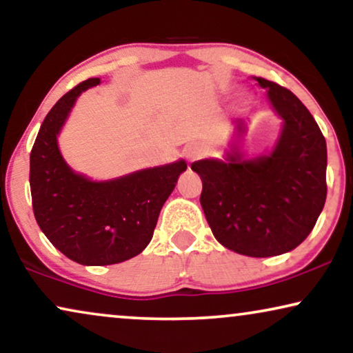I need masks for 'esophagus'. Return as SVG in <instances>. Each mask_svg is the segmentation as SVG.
<instances>
[{
    "mask_svg": "<svg viewBox=\"0 0 353 353\" xmlns=\"http://www.w3.org/2000/svg\"><path fill=\"white\" fill-rule=\"evenodd\" d=\"M205 154V148L202 146L201 143H190L185 149V156L190 161H196V159H201Z\"/></svg>",
    "mask_w": 353,
    "mask_h": 353,
    "instance_id": "34e87169",
    "label": "esophagus"
}]
</instances>
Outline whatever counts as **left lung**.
I'll list each match as a JSON object with an SVG mask.
<instances>
[{
  "instance_id": "1",
  "label": "left lung",
  "mask_w": 353,
  "mask_h": 353,
  "mask_svg": "<svg viewBox=\"0 0 353 353\" xmlns=\"http://www.w3.org/2000/svg\"><path fill=\"white\" fill-rule=\"evenodd\" d=\"M273 108L284 120L270 156L228 162L205 159L191 165L202 180L201 205L212 233L226 249L273 257L296 249L310 234L326 201V141L292 91L262 77ZM244 132V123H236Z\"/></svg>"
}]
</instances>
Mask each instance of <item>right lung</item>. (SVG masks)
I'll return each instance as SVG.
<instances>
[{"mask_svg": "<svg viewBox=\"0 0 353 353\" xmlns=\"http://www.w3.org/2000/svg\"><path fill=\"white\" fill-rule=\"evenodd\" d=\"M88 79L57 101L43 120L30 152V191L37 223L56 249L81 265H112L134 257L152 239L163 202L185 161L112 181H90L67 167L57 133Z\"/></svg>", "mask_w": 353, "mask_h": 353, "instance_id": "1", "label": "right lung"}]
</instances>
